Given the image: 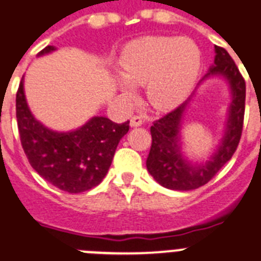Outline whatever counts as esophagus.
I'll return each instance as SVG.
<instances>
[{
    "label": "esophagus",
    "mask_w": 261,
    "mask_h": 261,
    "mask_svg": "<svg viewBox=\"0 0 261 261\" xmlns=\"http://www.w3.org/2000/svg\"><path fill=\"white\" fill-rule=\"evenodd\" d=\"M144 120H142L141 116H133L132 119H130V126L136 128V126H141Z\"/></svg>",
    "instance_id": "esophagus-1"
}]
</instances>
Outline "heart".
Masks as SVG:
<instances>
[{
	"instance_id": "obj_1",
	"label": "heart",
	"mask_w": 261,
	"mask_h": 261,
	"mask_svg": "<svg viewBox=\"0 0 261 261\" xmlns=\"http://www.w3.org/2000/svg\"><path fill=\"white\" fill-rule=\"evenodd\" d=\"M121 75L116 83L122 97L137 99L135 86H145L150 106L160 111L178 107L194 88L200 71V51L190 39L148 35L130 42L120 55Z\"/></svg>"
}]
</instances>
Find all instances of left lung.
Wrapping results in <instances>:
<instances>
[{
  "instance_id": "1",
  "label": "left lung",
  "mask_w": 261,
  "mask_h": 261,
  "mask_svg": "<svg viewBox=\"0 0 261 261\" xmlns=\"http://www.w3.org/2000/svg\"><path fill=\"white\" fill-rule=\"evenodd\" d=\"M211 76H222L227 80L231 103L227 111L223 137L208 161L193 164L182 153V122L191 97L174 111L155 120L150 126L152 146L146 160V169L164 188L188 191L203 186L230 161L239 145L246 108V82L230 54L219 46H215L214 64L199 83Z\"/></svg>"
}]
</instances>
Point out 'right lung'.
I'll return each mask as SVG.
<instances>
[{
  "label": "right lung",
  "mask_w": 261,
  "mask_h": 261,
  "mask_svg": "<svg viewBox=\"0 0 261 261\" xmlns=\"http://www.w3.org/2000/svg\"><path fill=\"white\" fill-rule=\"evenodd\" d=\"M57 48L47 46L38 57ZM21 144L29 162L43 179L61 190L76 194L95 188L108 173L120 140L128 133L129 121L116 124L93 116L80 128L57 132L31 113L22 77L15 97Z\"/></svg>",
  "instance_id": "add662e5"
}]
</instances>
